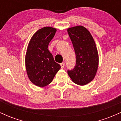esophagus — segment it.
Returning <instances> with one entry per match:
<instances>
[{
  "instance_id": "esophagus-1",
  "label": "esophagus",
  "mask_w": 121,
  "mask_h": 121,
  "mask_svg": "<svg viewBox=\"0 0 121 121\" xmlns=\"http://www.w3.org/2000/svg\"><path fill=\"white\" fill-rule=\"evenodd\" d=\"M60 65H61V68H64L65 66V62H62V63H61Z\"/></svg>"
}]
</instances>
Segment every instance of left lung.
<instances>
[{"label": "left lung", "mask_w": 121, "mask_h": 121, "mask_svg": "<svg viewBox=\"0 0 121 121\" xmlns=\"http://www.w3.org/2000/svg\"><path fill=\"white\" fill-rule=\"evenodd\" d=\"M76 56V65L68 74L75 84L85 85L93 80L98 66V53L91 33L81 26L68 29Z\"/></svg>", "instance_id": "1"}]
</instances>
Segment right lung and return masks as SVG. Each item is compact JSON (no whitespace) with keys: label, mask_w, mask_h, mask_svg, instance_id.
Segmentation results:
<instances>
[{"label":"right lung","mask_w":121,"mask_h":121,"mask_svg":"<svg viewBox=\"0 0 121 121\" xmlns=\"http://www.w3.org/2000/svg\"><path fill=\"white\" fill-rule=\"evenodd\" d=\"M56 30L50 27L40 29L31 37L28 45L25 59L26 70L30 81L37 86L49 85L61 68L48 49Z\"/></svg>","instance_id":"obj_1"}]
</instances>
